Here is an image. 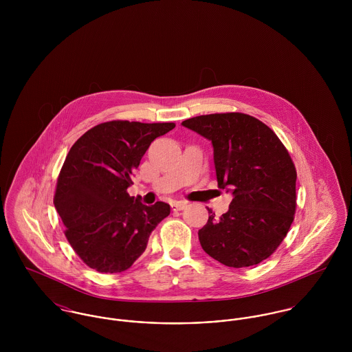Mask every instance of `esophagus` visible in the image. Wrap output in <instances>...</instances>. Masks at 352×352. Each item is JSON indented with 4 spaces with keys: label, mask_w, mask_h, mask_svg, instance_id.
<instances>
[{
    "label": "esophagus",
    "mask_w": 352,
    "mask_h": 352,
    "mask_svg": "<svg viewBox=\"0 0 352 352\" xmlns=\"http://www.w3.org/2000/svg\"><path fill=\"white\" fill-rule=\"evenodd\" d=\"M187 206L186 201H173L172 203V210L173 211H180V210H184Z\"/></svg>",
    "instance_id": "34e87169"
}]
</instances>
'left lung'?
<instances>
[{
  "label": "left lung",
  "mask_w": 352,
  "mask_h": 352,
  "mask_svg": "<svg viewBox=\"0 0 352 352\" xmlns=\"http://www.w3.org/2000/svg\"><path fill=\"white\" fill-rule=\"evenodd\" d=\"M182 124L211 141L218 187L234 197L219 218L207 208L198 233L203 251L228 267L258 264L278 250L294 221L297 170L289 151L247 113L201 115Z\"/></svg>",
  "instance_id": "1"
}]
</instances>
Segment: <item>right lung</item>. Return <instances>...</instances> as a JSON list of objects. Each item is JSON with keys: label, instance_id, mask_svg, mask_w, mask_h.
<instances>
[{"label": "right lung", "instance_id": "obj_1", "mask_svg": "<svg viewBox=\"0 0 352 352\" xmlns=\"http://www.w3.org/2000/svg\"><path fill=\"white\" fill-rule=\"evenodd\" d=\"M175 123L104 122L80 137L60 168L54 206L65 236L91 268L122 272L145 252L154 228L170 212L169 204L145 206L130 197L131 175L151 142Z\"/></svg>", "mask_w": 352, "mask_h": 352}]
</instances>
